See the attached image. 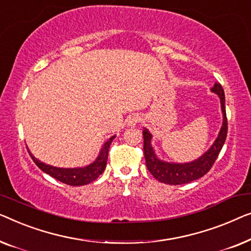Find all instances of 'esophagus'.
I'll return each mask as SVG.
<instances>
[{"label":"esophagus","instance_id":"obj_1","mask_svg":"<svg viewBox=\"0 0 251 251\" xmlns=\"http://www.w3.org/2000/svg\"><path fill=\"white\" fill-rule=\"evenodd\" d=\"M140 121H141L140 116H137V115H133V116H130V117L128 118V125H130V126H134V125H136L137 123H139Z\"/></svg>","mask_w":251,"mask_h":251}]
</instances>
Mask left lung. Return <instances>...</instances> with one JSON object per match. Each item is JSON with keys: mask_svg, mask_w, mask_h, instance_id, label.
I'll list each match as a JSON object with an SVG mask.
<instances>
[{"mask_svg": "<svg viewBox=\"0 0 251 251\" xmlns=\"http://www.w3.org/2000/svg\"><path fill=\"white\" fill-rule=\"evenodd\" d=\"M211 92L216 93L221 99V107L223 112V124L218 133L217 139L207 152L198 158L195 161L185 162V164H175V162H166L160 160L156 156L152 146H151V135L147 128L143 129V151L146 158L147 167L154 178L165 184L179 185L186 184L195 179L202 177L213 167L215 160L217 159L222 148L225 143L227 134V118L225 111V95L224 90L220 83H215L211 87Z\"/></svg>", "mask_w": 251, "mask_h": 251, "instance_id": "obj_1", "label": "left lung"}]
</instances>
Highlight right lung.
Instances as JSON below:
<instances>
[{
  "label": "right lung",
  "instance_id": "1",
  "mask_svg": "<svg viewBox=\"0 0 251 251\" xmlns=\"http://www.w3.org/2000/svg\"><path fill=\"white\" fill-rule=\"evenodd\" d=\"M115 137L116 136H111L110 139L103 144V147H102V149L100 151V154H99L95 161L85 166V167H77V168L53 167V166L47 165L44 164V162L36 159V158L30 153V151L28 149L27 150L28 152H29V156L31 157V159H33V161L36 164L37 167L42 169L44 173H47V174L52 176V177H54L55 179H58V181L65 183V184L79 186V185L89 184V183L95 181V179H97L99 176L103 173L105 166H107L109 148H110V144Z\"/></svg>",
  "mask_w": 251,
  "mask_h": 251
}]
</instances>
